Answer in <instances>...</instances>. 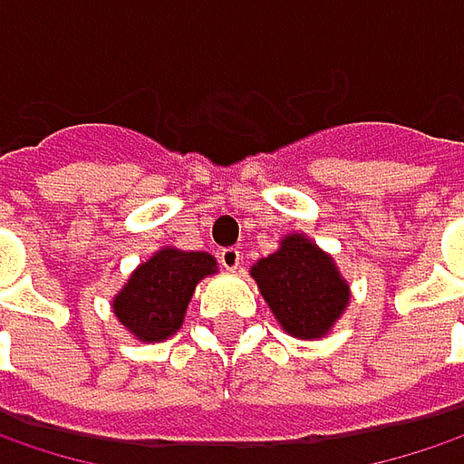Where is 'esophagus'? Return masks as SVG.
I'll return each instance as SVG.
<instances>
[{"label":"esophagus","instance_id":"obj_1","mask_svg":"<svg viewBox=\"0 0 464 464\" xmlns=\"http://www.w3.org/2000/svg\"><path fill=\"white\" fill-rule=\"evenodd\" d=\"M240 261H243V253L237 248H221L218 250V264L224 266V269H237L240 266Z\"/></svg>","mask_w":464,"mask_h":464}]
</instances>
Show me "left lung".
<instances>
[{
	"label": "left lung",
	"instance_id": "1",
	"mask_svg": "<svg viewBox=\"0 0 464 464\" xmlns=\"http://www.w3.org/2000/svg\"><path fill=\"white\" fill-rule=\"evenodd\" d=\"M250 277L287 335L324 338L348 306V282L335 261L306 235H287Z\"/></svg>",
	"mask_w": 464,
	"mask_h": 464
}]
</instances>
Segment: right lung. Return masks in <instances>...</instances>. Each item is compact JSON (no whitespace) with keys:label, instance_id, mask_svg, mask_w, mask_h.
<instances>
[{"label":"right lung","instance_id":"obj_1","mask_svg":"<svg viewBox=\"0 0 464 464\" xmlns=\"http://www.w3.org/2000/svg\"><path fill=\"white\" fill-rule=\"evenodd\" d=\"M214 272L211 253L160 248L131 272L113 298V314L137 341H166L182 327L195 285Z\"/></svg>","mask_w":464,"mask_h":464}]
</instances>
